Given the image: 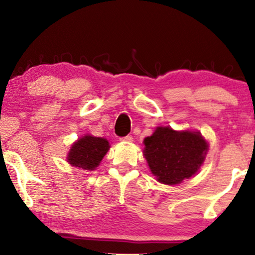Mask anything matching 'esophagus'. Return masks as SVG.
<instances>
[{
	"label": "esophagus",
	"mask_w": 255,
	"mask_h": 255,
	"mask_svg": "<svg viewBox=\"0 0 255 255\" xmlns=\"http://www.w3.org/2000/svg\"><path fill=\"white\" fill-rule=\"evenodd\" d=\"M120 140L121 141H125V142H130V141L133 140V138H132L131 135H125V137L120 138Z\"/></svg>",
	"instance_id": "obj_1"
}]
</instances>
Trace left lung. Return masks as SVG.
Masks as SVG:
<instances>
[{
  "instance_id": "left-lung-1",
  "label": "left lung",
  "mask_w": 255,
  "mask_h": 255,
  "mask_svg": "<svg viewBox=\"0 0 255 255\" xmlns=\"http://www.w3.org/2000/svg\"><path fill=\"white\" fill-rule=\"evenodd\" d=\"M144 155L159 182L177 184L189 179L204 161L207 141L200 132H177L170 128H156L145 138Z\"/></svg>"
}]
</instances>
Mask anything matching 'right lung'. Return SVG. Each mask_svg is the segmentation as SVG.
I'll use <instances>...</instances> for the list:
<instances>
[{
	"label": "right lung",
	"instance_id": "right-lung-1",
	"mask_svg": "<svg viewBox=\"0 0 255 255\" xmlns=\"http://www.w3.org/2000/svg\"><path fill=\"white\" fill-rule=\"evenodd\" d=\"M109 148V141L107 139L85 135L72 146L67 160L72 166L93 170L100 165Z\"/></svg>",
	"mask_w": 255,
	"mask_h": 255
}]
</instances>
